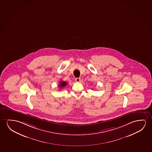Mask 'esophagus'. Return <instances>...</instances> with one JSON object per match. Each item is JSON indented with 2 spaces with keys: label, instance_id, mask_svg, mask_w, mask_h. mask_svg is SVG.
I'll return each instance as SVG.
<instances>
[{
  "label": "esophagus",
  "instance_id": "1",
  "mask_svg": "<svg viewBox=\"0 0 152 152\" xmlns=\"http://www.w3.org/2000/svg\"><path fill=\"white\" fill-rule=\"evenodd\" d=\"M75 81L76 82H79L80 81V78H75Z\"/></svg>",
  "mask_w": 152,
  "mask_h": 152
}]
</instances>
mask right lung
Wrapping results in <instances>:
<instances>
[{
	"label": "right lung",
	"mask_w": 152,
	"mask_h": 152,
	"mask_svg": "<svg viewBox=\"0 0 152 152\" xmlns=\"http://www.w3.org/2000/svg\"><path fill=\"white\" fill-rule=\"evenodd\" d=\"M59 87L60 88H64L67 85V83L66 82H64V81H62L61 80L59 83Z\"/></svg>",
	"instance_id": "right-lung-1"
}]
</instances>
